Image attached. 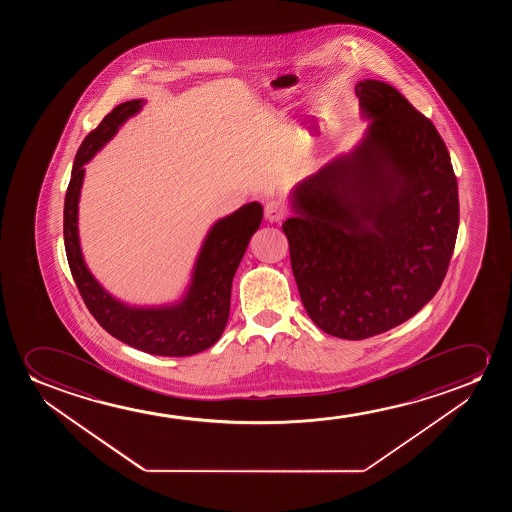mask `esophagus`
<instances>
[{
	"label": "esophagus",
	"mask_w": 512,
	"mask_h": 512,
	"mask_svg": "<svg viewBox=\"0 0 512 512\" xmlns=\"http://www.w3.org/2000/svg\"><path fill=\"white\" fill-rule=\"evenodd\" d=\"M287 213V206L278 201V199H271L264 206V215H266L269 222H281L283 218L287 217Z\"/></svg>",
	"instance_id": "esophagus-1"
}]
</instances>
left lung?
Masks as SVG:
<instances>
[{
  "label": "left lung",
  "instance_id": "left-lung-1",
  "mask_svg": "<svg viewBox=\"0 0 512 512\" xmlns=\"http://www.w3.org/2000/svg\"><path fill=\"white\" fill-rule=\"evenodd\" d=\"M364 140L292 192L283 222L309 318L360 341L416 315L448 273L460 206L449 152L432 120L395 87L355 85Z\"/></svg>",
  "mask_w": 512,
  "mask_h": 512
}]
</instances>
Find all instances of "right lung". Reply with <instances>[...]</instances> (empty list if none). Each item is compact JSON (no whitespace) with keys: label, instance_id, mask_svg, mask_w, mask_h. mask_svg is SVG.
Returning a JSON list of instances; mask_svg holds the SVG:
<instances>
[{"label":"right lung","instance_id":"1","mask_svg":"<svg viewBox=\"0 0 512 512\" xmlns=\"http://www.w3.org/2000/svg\"><path fill=\"white\" fill-rule=\"evenodd\" d=\"M143 105V99H133L115 106L78 148L64 197V248L85 306L108 334L150 355L189 357L208 350L224 332L231 309L232 278L253 232L262 222V206L245 204L211 227L182 301L161 308H133L108 294L85 266L80 250L78 199L84 182V164Z\"/></svg>","mask_w":512,"mask_h":512}]
</instances>
